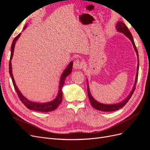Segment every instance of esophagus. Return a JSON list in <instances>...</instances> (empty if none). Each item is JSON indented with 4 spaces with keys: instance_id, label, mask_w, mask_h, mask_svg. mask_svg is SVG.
<instances>
[{
    "instance_id": "1",
    "label": "esophagus",
    "mask_w": 150,
    "mask_h": 150,
    "mask_svg": "<svg viewBox=\"0 0 150 150\" xmlns=\"http://www.w3.org/2000/svg\"><path fill=\"white\" fill-rule=\"evenodd\" d=\"M73 67L75 69H78L83 67V64L78 59H76L73 63Z\"/></svg>"
}]
</instances>
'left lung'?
Instances as JSON below:
<instances>
[{
	"label": "left lung",
	"instance_id": "1",
	"mask_svg": "<svg viewBox=\"0 0 150 150\" xmlns=\"http://www.w3.org/2000/svg\"><path fill=\"white\" fill-rule=\"evenodd\" d=\"M116 29L117 32L119 33H123L127 38H128L130 40L131 43H132L133 47L134 49V51L137 53V59H138V65H137V74H136V78H135V81H134V84L133 87V89H131L130 93L129 95L127 96L123 101H121L120 103H116V104H103L101 103H99L97 101L96 99H95L93 96L91 94L90 92V89L89 87V84H88V78L87 79V83H88V98L89 99V101L91 104L92 106L96 109L97 110L101 111H104V112H110V111H116L119 109L121 108L122 107H123L125 104L128 103V101L129 100V99L131 98L132 94H133L134 91L136 87V84H137V79H138V70H139V56H138V50L137 49V47H136V45L134 44V40L133 38V36L131 35L130 31L129 29L127 28L126 25L123 23L122 22H117L116 25Z\"/></svg>",
	"mask_w": 150,
	"mask_h": 150
}]
</instances>
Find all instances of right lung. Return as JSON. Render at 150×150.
Masks as SVG:
<instances>
[{"mask_svg": "<svg viewBox=\"0 0 150 150\" xmlns=\"http://www.w3.org/2000/svg\"><path fill=\"white\" fill-rule=\"evenodd\" d=\"M27 26H28L27 25H25L24 26L23 30H25V29L27 28ZM21 35V33H20L17 36H16V37L14 38V39L13 40V42H12V46H11V57H10V61H9V74L11 77L13 85V86H14V88L16 91L18 96H19L20 100L22 101V103H23L27 108L29 109V110H30L39 111V112H47L55 110L62 102V88L63 87V86H64V84L65 80L67 78V76L71 73L72 66H73V62L71 61L69 62V64H68L67 67L64 69V71H63V72L61 74V79L59 81V84L58 93H57V96L55 99H53V100L51 101L42 103L33 102V101H31L29 100L28 99H27L24 96L22 95V94L19 91V88H17V86H16V84L15 82V80H14V79H13V74H12V67L11 60H12V57H13V51H14L16 43L17 42V40H18V39L19 38Z\"/></svg>", "mask_w": 150, "mask_h": 150, "instance_id": "obj_1", "label": "right lung"}]
</instances>
